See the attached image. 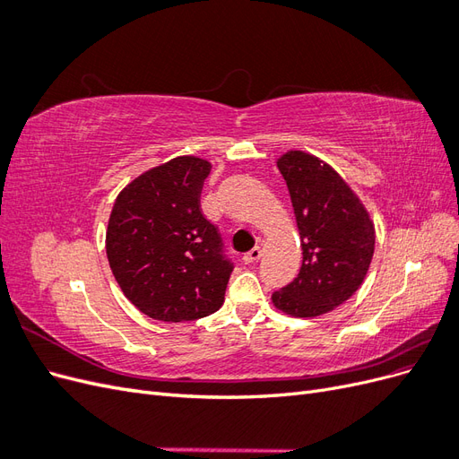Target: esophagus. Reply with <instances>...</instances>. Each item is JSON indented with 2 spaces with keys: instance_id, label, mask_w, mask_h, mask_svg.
Listing matches in <instances>:
<instances>
[{
  "instance_id": "34e87169",
  "label": "esophagus",
  "mask_w": 459,
  "mask_h": 459,
  "mask_svg": "<svg viewBox=\"0 0 459 459\" xmlns=\"http://www.w3.org/2000/svg\"><path fill=\"white\" fill-rule=\"evenodd\" d=\"M262 258V248L255 247L253 251H248L247 255H243V262L245 264H251V262H258Z\"/></svg>"
}]
</instances>
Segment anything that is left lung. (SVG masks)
Wrapping results in <instances>:
<instances>
[{"label": "left lung", "mask_w": 459, "mask_h": 459, "mask_svg": "<svg viewBox=\"0 0 459 459\" xmlns=\"http://www.w3.org/2000/svg\"><path fill=\"white\" fill-rule=\"evenodd\" d=\"M300 235L299 275L272 302L293 317H317L349 300L375 251V226L364 203L327 162L290 149L277 159Z\"/></svg>", "instance_id": "obj_1"}]
</instances>
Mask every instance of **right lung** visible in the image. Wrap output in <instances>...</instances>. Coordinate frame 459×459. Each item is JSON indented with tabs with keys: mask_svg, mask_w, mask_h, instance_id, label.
Here are the masks:
<instances>
[{
	"mask_svg": "<svg viewBox=\"0 0 459 459\" xmlns=\"http://www.w3.org/2000/svg\"><path fill=\"white\" fill-rule=\"evenodd\" d=\"M212 164L176 157L124 187L108 218L105 248L124 297L145 316L179 324L224 304L231 262L201 212Z\"/></svg>",
	"mask_w": 459,
	"mask_h": 459,
	"instance_id": "right-lung-1",
	"label": "right lung"
}]
</instances>
